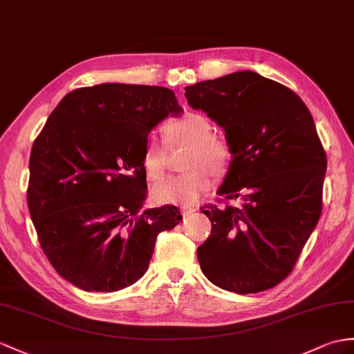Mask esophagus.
<instances>
[{"instance_id":"esophagus-1","label":"esophagus","mask_w":354,"mask_h":354,"mask_svg":"<svg viewBox=\"0 0 354 354\" xmlns=\"http://www.w3.org/2000/svg\"><path fill=\"white\" fill-rule=\"evenodd\" d=\"M196 210H198L196 207H191V205H182V207H180V212H182L183 216H187V214H191V213H194Z\"/></svg>"}]
</instances>
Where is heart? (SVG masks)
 Masks as SVG:
<instances>
[{
	"instance_id": "heart-1",
	"label": "heart",
	"mask_w": 354,
	"mask_h": 354,
	"mask_svg": "<svg viewBox=\"0 0 354 354\" xmlns=\"http://www.w3.org/2000/svg\"><path fill=\"white\" fill-rule=\"evenodd\" d=\"M213 132L210 118L195 111L185 112L165 126L163 135L168 145H191L185 162V168L191 171L169 177L154 186V200L162 204L191 205L210 191V171L221 174L231 159L230 145ZM141 162L150 180H160L165 176L167 147L154 133L145 138Z\"/></svg>"
}]
</instances>
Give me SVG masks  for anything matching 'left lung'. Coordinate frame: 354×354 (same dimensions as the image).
<instances>
[{
    "mask_svg": "<svg viewBox=\"0 0 354 354\" xmlns=\"http://www.w3.org/2000/svg\"><path fill=\"white\" fill-rule=\"evenodd\" d=\"M187 103L223 127L232 154L204 205L212 232L196 249L205 278L237 295L273 288L295 267L323 207L327 158L311 112L286 85L251 71L185 88Z\"/></svg>",
    "mask_w": 354,
    "mask_h": 354,
    "instance_id": "obj_1",
    "label": "left lung"
}]
</instances>
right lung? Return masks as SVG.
Returning <instances> with one entry per match:
<instances>
[{"label": "right lung", "mask_w": 354, "mask_h": 354, "mask_svg": "<svg viewBox=\"0 0 354 354\" xmlns=\"http://www.w3.org/2000/svg\"><path fill=\"white\" fill-rule=\"evenodd\" d=\"M165 87L76 88L34 140L27 201L43 252L84 291H118L145 273L158 234L182 221L176 205L141 212L142 147L160 120L180 115Z\"/></svg>", "instance_id": "right-lung-1"}]
</instances>
